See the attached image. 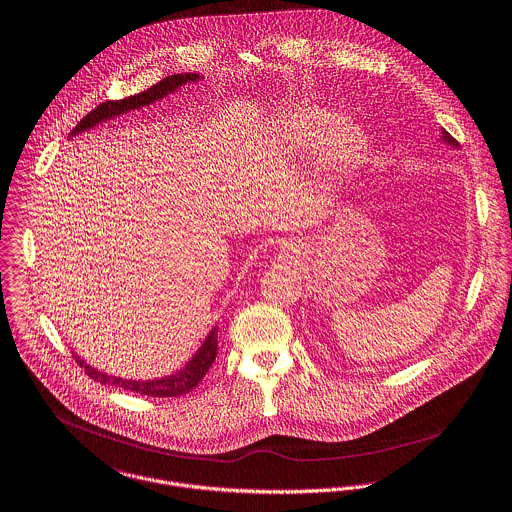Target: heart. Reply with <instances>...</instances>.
<instances>
[{
  "label": "heart",
  "mask_w": 512,
  "mask_h": 512,
  "mask_svg": "<svg viewBox=\"0 0 512 512\" xmlns=\"http://www.w3.org/2000/svg\"><path fill=\"white\" fill-rule=\"evenodd\" d=\"M277 140L303 160H318L336 176L356 172L370 150L368 134L338 110L291 108L275 128Z\"/></svg>",
  "instance_id": "b5f03b06"
}]
</instances>
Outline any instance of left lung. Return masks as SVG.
I'll return each instance as SVG.
<instances>
[{"label":"left lung","mask_w":512,"mask_h":512,"mask_svg":"<svg viewBox=\"0 0 512 512\" xmlns=\"http://www.w3.org/2000/svg\"><path fill=\"white\" fill-rule=\"evenodd\" d=\"M441 140H443V142H447L449 146H455V148L459 146V144H457V140H455L447 130H441Z\"/></svg>","instance_id":"8db88e82"}]
</instances>
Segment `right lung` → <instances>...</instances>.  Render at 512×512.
I'll list each match as a JSON object with an SVG mask.
<instances>
[{
    "label": "right lung",
    "mask_w": 512,
    "mask_h": 512,
    "mask_svg": "<svg viewBox=\"0 0 512 512\" xmlns=\"http://www.w3.org/2000/svg\"><path fill=\"white\" fill-rule=\"evenodd\" d=\"M200 79L198 73H186V75H170L166 79H162L160 83L152 85L148 91H142L134 97H128V99H122V101H106V103L99 104L95 110H91L75 128H73V136L75 134H81L97 124H101L104 120H110L118 114H124V112H130V110H136L140 106H148V104L156 103L160 99H164L166 95L174 93L176 89H180L182 85H188V83H196ZM217 356V328L213 326V330L207 334V338L204 340V344L200 346V350L192 356V360L182 368L178 370L176 374L172 376H164V378H158V380H124V378H116V376H108L97 368H91L85 360H81L77 354H75V360L81 368H85V374L91 376L95 382H101V384H108V386H118L122 390H130V392H136V394H144V396H152V398H178V396H184L188 392H192L207 374L209 366L213 364Z\"/></svg>",
    "instance_id": "obj_1"
}]
</instances>
